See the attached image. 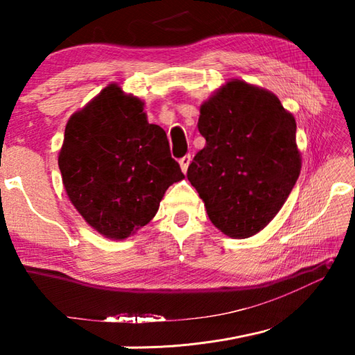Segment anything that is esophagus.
Masks as SVG:
<instances>
[{
  "label": "esophagus",
  "instance_id": "34e87169",
  "mask_svg": "<svg viewBox=\"0 0 355 355\" xmlns=\"http://www.w3.org/2000/svg\"><path fill=\"white\" fill-rule=\"evenodd\" d=\"M178 163H180V167H182V171H183V172H186V171H188V166L191 164V155H186V156H183V158L180 159Z\"/></svg>",
  "mask_w": 355,
  "mask_h": 355
}]
</instances>
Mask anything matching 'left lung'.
I'll list each match as a JSON object with an SVG mask.
<instances>
[{
  "mask_svg": "<svg viewBox=\"0 0 355 355\" xmlns=\"http://www.w3.org/2000/svg\"><path fill=\"white\" fill-rule=\"evenodd\" d=\"M197 127L207 144L186 177L209 220L230 238L257 235L299 178L296 120L275 94L230 80L203 101Z\"/></svg>",
  "mask_w": 355,
  "mask_h": 355,
  "instance_id": "left-lung-1",
  "label": "left lung"
}]
</instances>
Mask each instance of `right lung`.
Segmentation results:
<instances>
[{
    "label": "right lung",
    "mask_w": 355,
    "mask_h": 355,
    "mask_svg": "<svg viewBox=\"0 0 355 355\" xmlns=\"http://www.w3.org/2000/svg\"><path fill=\"white\" fill-rule=\"evenodd\" d=\"M144 101L107 84L65 125L58 164L71 205L95 232L127 239L155 218L184 175Z\"/></svg>",
    "instance_id": "obj_1"
}]
</instances>
